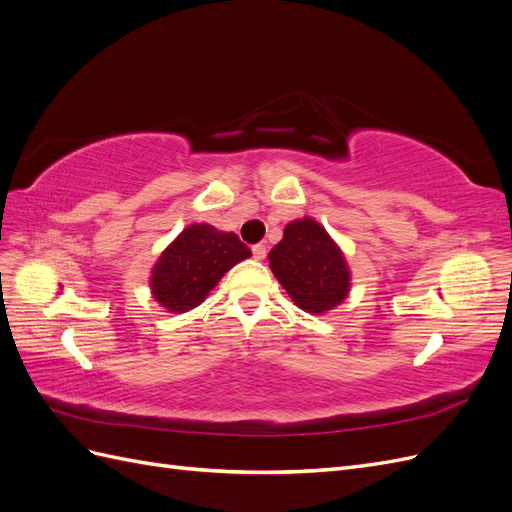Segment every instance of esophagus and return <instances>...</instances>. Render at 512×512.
<instances>
[{
	"instance_id": "esophagus-1",
	"label": "esophagus",
	"mask_w": 512,
	"mask_h": 512,
	"mask_svg": "<svg viewBox=\"0 0 512 512\" xmlns=\"http://www.w3.org/2000/svg\"><path fill=\"white\" fill-rule=\"evenodd\" d=\"M252 254H254L256 260H265V258H267V245L256 243V245L252 247Z\"/></svg>"
}]
</instances>
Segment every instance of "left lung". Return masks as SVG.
<instances>
[{"label":"left lung","instance_id":"8db88e82","mask_svg":"<svg viewBox=\"0 0 512 512\" xmlns=\"http://www.w3.org/2000/svg\"><path fill=\"white\" fill-rule=\"evenodd\" d=\"M269 267L290 299L309 314H324L350 290V271L342 250L316 220H294L284 239L269 252Z\"/></svg>","mask_w":512,"mask_h":512}]
</instances>
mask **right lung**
<instances>
[{
  "instance_id": "add662e5",
  "label": "right lung",
  "mask_w": 512,
  "mask_h": 512,
  "mask_svg": "<svg viewBox=\"0 0 512 512\" xmlns=\"http://www.w3.org/2000/svg\"><path fill=\"white\" fill-rule=\"evenodd\" d=\"M252 252L235 232L192 224L170 243L151 271V292L168 312L183 314L205 301L224 273Z\"/></svg>"
}]
</instances>
